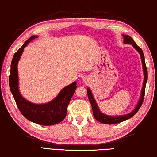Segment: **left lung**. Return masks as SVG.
<instances>
[{"label":"left lung","mask_w":157,"mask_h":157,"mask_svg":"<svg viewBox=\"0 0 157 157\" xmlns=\"http://www.w3.org/2000/svg\"><path fill=\"white\" fill-rule=\"evenodd\" d=\"M123 36L124 37V43L126 44H131V45H132L133 47H134L140 53V56H141L142 63V64H143L142 65V66H143L144 75L143 86H142V94H141V98H140L136 108L133 110L131 113L124 116H110L105 115V114L102 113L101 112L99 111V109L98 108V106L97 104V102H96L94 99L92 92H91L90 88H87V95H88L89 100H90V102L92 107L94 117L96 120H97L99 122L104 123V124H116V123L123 122V121L127 120V119L130 118L131 117H132L137 111H139V109L140 107H141L142 103H143V101H144V94H145V86H146V83L147 81V69L145 64V61H144V56L143 51H142V48H140L139 46L137 45L136 43H135L134 40H133L130 36H128V35H123Z\"/></svg>","instance_id":"obj_1"}]
</instances>
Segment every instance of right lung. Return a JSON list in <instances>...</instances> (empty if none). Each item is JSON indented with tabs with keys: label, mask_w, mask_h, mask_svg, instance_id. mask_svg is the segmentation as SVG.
<instances>
[{
	"label": "right lung",
	"mask_w": 157,
	"mask_h": 157,
	"mask_svg": "<svg viewBox=\"0 0 157 157\" xmlns=\"http://www.w3.org/2000/svg\"><path fill=\"white\" fill-rule=\"evenodd\" d=\"M36 36H32L25 42L13 56L11 62L9 86L17 108L21 113L32 122L42 125H53L61 122L66 116L67 108L77 88L76 82L65 86L57 97L45 104H34L25 99L18 90L17 63L24 48Z\"/></svg>",
	"instance_id": "obj_1"
}]
</instances>
